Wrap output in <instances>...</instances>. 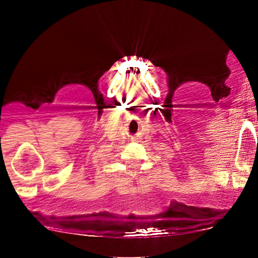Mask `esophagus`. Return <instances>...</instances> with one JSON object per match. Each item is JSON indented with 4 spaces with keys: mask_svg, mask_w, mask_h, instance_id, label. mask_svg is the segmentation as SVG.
Wrapping results in <instances>:
<instances>
[{
    "mask_svg": "<svg viewBox=\"0 0 258 258\" xmlns=\"http://www.w3.org/2000/svg\"><path fill=\"white\" fill-rule=\"evenodd\" d=\"M138 140H139L138 138H133V139H132V141H138Z\"/></svg>",
    "mask_w": 258,
    "mask_h": 258,
    "instance_id": "obj_1",
    "label": "esophagus"
}]
</instances>
